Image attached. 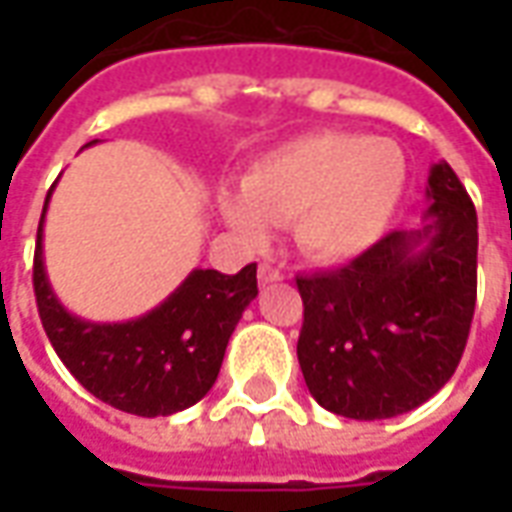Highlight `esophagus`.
I'll use <instances>...</instances> for the list:
<instances>
[{"mask_svg":"<svg viewBox=\"0 0 512 512\" xmlns=\"http://www.w3.org/2000/svg\"><path fill=\"white\" fill-rule=\"evenodd\" d=\"M257 279H260V285H274V282L282 279V271L277 266H271V263H260Z\"/></svg>","mask_w":512,"mask_h":512,"instance_id":"obj_1","label":"esophagus"}]
</instances>
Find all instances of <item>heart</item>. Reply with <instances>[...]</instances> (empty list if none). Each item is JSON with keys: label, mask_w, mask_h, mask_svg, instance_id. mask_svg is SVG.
<instances>
[{"label": "heart", "mask_w": 512, "mask_h": 512, "mask_svg": "<svg viewBox=\"0 0 512 512\" xmlns=\"http://www.w3.org/2000/svg\"><path fill=\"white\" fill-rule=\"evenodd\" d=\"M406 180V156L395 142L318 131L257 156L241 191L219 194V213L246 241H266L268 222L290 224L301 255L345 263L386 233Z\"/></svg>", "instance_id": "1"}]
</instances>
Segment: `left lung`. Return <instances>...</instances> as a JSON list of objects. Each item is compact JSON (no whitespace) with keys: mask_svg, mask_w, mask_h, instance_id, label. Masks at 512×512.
Listing matches in <instances>:
<instances>
[{"mask_svg":"<svg viewBox=\"0 0 512 512\" xmlns=\"http://www.w3.org/2000/svg\"><path fill=\"white\" fill-rule=\"evenodd\" d=\"M428 211L351 266L299 277V354L310 395L348 419L422 406L461 362L477 299V213L447 161L430 167Z\"/></svg>","mask_w":512,"mask_h":512,"instance_id":"obj_1","label":"left lung"}]
</instances>
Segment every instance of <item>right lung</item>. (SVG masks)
Instances as JSON below:
<instances>
[{
	"label": "right lung",
	"instance_id": "add662e5",
	"mask_svg": "<svg viewBox=\"0 0 512 512\" xmlns=\"http://www.w3.org/2000/svg\"><path fill=\"white\" fill-rule=\"evenodd\" d=\"M54 186L43 202L32 282L40 321L62 365L90 395L126 414L169 417L194 406L216 384L227 343L257 296V266L249 263L233 277L194 268L167 299L139 318L84 321L57 299L46 274L43 222Z\"/></svg>",
	"mask_w": 512,
	"mask_h": 512
}]
</instances>
